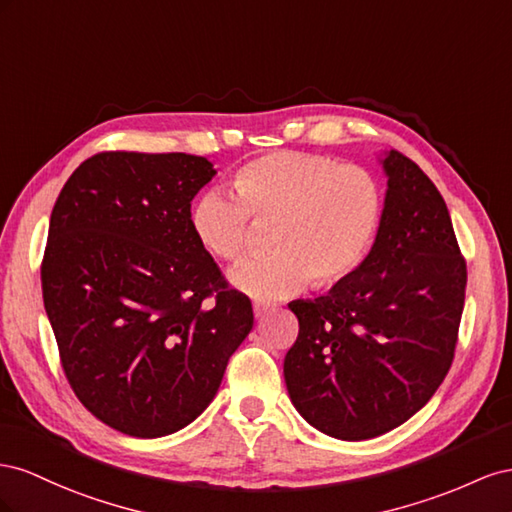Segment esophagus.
Wrapping results in <instances>:
<instances>
[{
    "label": "esophagus",
    "instance_id": "34e87169",
    "mask_svg": "<svg viewBox=\"0 0 512 512\" xmlns=\"http://www.w3.org/2000/svg\"><path fill=\"white\" fill-rule=\"evenodd\" d=\"M253 313H255V317H257V319H261V317H264V315L268 313V304L255 302V306H253Z\"/></svg>",
    "mask_w": 512,
    "mask_h": 512
}]
</instances>
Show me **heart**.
I'll return each instance as SVG.
<instances>
[{"label":"heart","instance_id":"1","mask_svg":"<svg viewBox=\"0 0 512 512\" xmlns=\"http://www.w3.org/2000/svg\"><path fill=\"white\" fill-rule=\"evenodd\" d=\"M233 197L203 193L191 227L206 251L236 264L253 244V223L270 225V255L233 270L231 279L259 300L283 298L306 283L343 285L362 268L384 225L382 182L358 165L313 152H270L233 171Z\"/></svg>","mask_w":512,"mask_h":512}]
</instances>
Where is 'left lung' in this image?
<instances>
[{
	"instance_id": "left-lung-1",
	"label": "left lung",
	"mask_w": 512,
	"mask_h": 512,
	"mask_svg": "<svg viewBox=\"0 0 512 512\" xmlns=\"http://www.w3.org/2000/svg\"><path fill=\"white\" fill-rule=\"evenodd\" d=\"M386 214L362 268L328 296L294 300L298 339L283 373L296 410L337 440L410 420L455 358L467 266L446 203L414 160L390 150Z\"/></svg>"
}]
</instances>
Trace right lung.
<instances>
[{
    "label": "right lung",
    "mask_w": 512,
    "mask_h": 512,
    "mask_svg": "<svg viewBox=\"0 0 512 512\" xmlns=\"http://www.w3.org/2000/svg\"><path fill=\"white\" fill-rule=\"evenodd\" d=\"M214 173L182 152H98L53 206L40 281L62 369L87 410L126 435L193 422L253 328L251 300L191 227Z\"/></svg>",
    "instance_id": "right-lung-1"
}]
</instances>
